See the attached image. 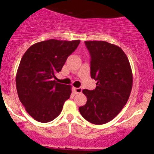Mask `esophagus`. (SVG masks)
<instances>
[{
	"instance_id": "esophagus-1",
	"label": "esophagus",
	"mask_w": 154,
	"mask_h": 154,
	"mask_svg": "<svg viewBox=\"0 0 154 154\" xmlns=\"http://www.w3.org/2000/svg\"><path fill=\"white\" fill-rule=\"evenodd\" d=\"M82 89L81 88H75V93H77V94H79V93H82Z\"/></svg>"
}]
</instances>
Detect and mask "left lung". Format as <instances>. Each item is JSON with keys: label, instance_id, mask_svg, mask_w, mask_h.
<instances>
[{"label": "left lung", "instance_id": "obj_1", "mask_svg": "<svg viewBox=\"0 0 154 154\" xmlns=\"http://www.w3.org/2000/svg\"><path fill=\"white\" fill-rule=\"evenodd\" d=\"M91 57V77L97 81L93 91L84 89L85 105L81 115L94 125L106 124L119 114L128 102L132 87V72L121 48L106 41H85Z\"/></svg>", "mask_w": 154, "mask_h": 154}]
</instances>
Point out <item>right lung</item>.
Wrapping results in <instances>:
<instances>
[{"mask_svg": "<svg viewBox=\"0 0 154 154\" xmlns=\"http://www.w3.org/2000/svg\"><path fill=\"white\" fill-rule=\"evenodd\" d=\"M79 43L51 39L34 44L23 55L16 76L17 93L36 121L45 123L56 119L69 98L72 86L54 79Z\"/></svg>", "mask_w": 154, "mask_h": 154, "instance_id": "add662e5", "label": "right lung"}]
</instances>
